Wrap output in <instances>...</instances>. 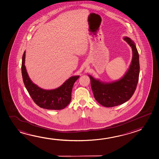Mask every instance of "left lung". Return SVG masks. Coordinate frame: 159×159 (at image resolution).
Masks as SVG:
<instances>
[{
  "mask_svg": "<svg viewBox=\"0 0 159 159\" xmlns=\"http://www.w3.org/2000/svg\"><path fill=\"white\" fill-rule=\"evenodd\" d=\"M124 40L132 48V59L129 68L119 80L106 83L89 75L94 98L100 104L111 107L122 105L131 98L134 93L140 73L139 55L135 43L129 38Z\"/></svg>",
  "mask_w": 159,
  "mask_h": 159,
  "instance_id": "left-lung-1",
  "label": "left lung"
}]
</instances>
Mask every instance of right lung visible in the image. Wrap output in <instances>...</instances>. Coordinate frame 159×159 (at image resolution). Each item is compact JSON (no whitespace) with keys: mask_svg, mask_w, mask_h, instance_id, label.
<instances>
[{"mask_svg":"<svg viewBox=\"0 0 159 159\" xmlns=\"http://www.w3.org/2000/svg\"><path fill=\"white\" fill-rule=\"evenodd\" d=\"M25 51L22 57V74L24 85L34 102L40 107L60 110L67 106L71 100L73 84L80 76H72L58 88L47 90L34 84L29 77L25 66Z\"/></svg>","mask_w":159,"mask_h":159,"instance_id":"obj_1","label":"right lung"}]
</instances>
